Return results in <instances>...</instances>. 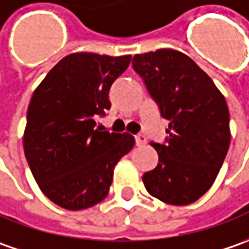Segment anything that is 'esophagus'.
Here are the masks:
<instances>
[{
  "label": "esophagus",
  "mask_w": 249,
  "mask_h": 249,
  "mask_svg": "<svg viewBox=\"0 0 249 249\" xmlns=\"http://www.w3.org/2000/svg\"><path fill=\"white\" fill-rule=\"evenodd\" d=\"M135 142H136V146H143V144L146 143V138L139 133V135H136V136H135Z\"/></svg>",
  "instance_id": "obj_1"
}]
</instances>
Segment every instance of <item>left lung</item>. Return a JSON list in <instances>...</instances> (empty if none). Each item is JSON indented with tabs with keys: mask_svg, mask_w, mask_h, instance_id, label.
Instances as JSON below:
<instances>
[{
	"mask_svg": "<svg viewBox=\"0 0 249 249\" xmlns=\"http://www.w3.org/2000/svg\"><path fill=\"white\" fill-rule=\"evenodd\" d=\"M132 66L161 117L169 120L165 143L151 142L159 164L143 175L144 187L171 205L192 204L210 190L230 146L225 96L208 74L175 49L135 55Z\"/></svg>",
	"mask_w": 249,
	"mask_h": 249,
	"instance_id": "obj_1",
	"label": "left lung"
}]
</instances>
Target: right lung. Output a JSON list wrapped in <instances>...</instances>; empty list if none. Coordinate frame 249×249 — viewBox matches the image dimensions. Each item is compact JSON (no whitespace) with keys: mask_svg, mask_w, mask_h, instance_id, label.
I'll use <instances>...</instances> for the list:
<instances>
[{"mask_svg":"<svg viewBox=\"0 0 249 249\" xmlns=\"http://www.w3.org/2000/svg\"><path fill=\"white\" fill-rule=\"evenodd\" d=\"M129 62L131 55L71 53L33 93L24 156L41 192L65 210H87L105 200L116 164L135 144L129 133L96 126V118L111 106V84Z\"/></svg>","mask_w":249,"mask_h":249,"instance_id":"1","label":"right lung"}]
</instances>
